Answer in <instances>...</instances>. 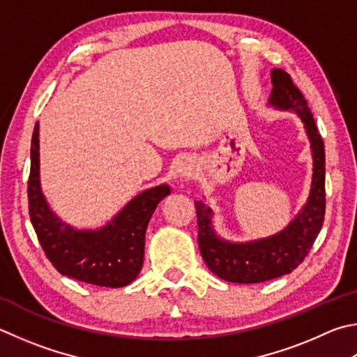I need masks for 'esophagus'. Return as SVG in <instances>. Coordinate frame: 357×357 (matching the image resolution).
Wrapping results in <instances>:
<instances>
[{"label": "esophagus", "mask_w": 357, "mask_h": 357, "mask_svg": "<svg viewBox=\"0 0 357 357\" xmlns=\"http://www.w3.org/2000/svg\"><path fill=\"white\" fill-rule=\"evenodd\" d=\"M176 174L181 179H190L195 174V162L190 158H183L176 167Z\"/></svg>", "instance_id": "esophagus-1"}]
</instances>
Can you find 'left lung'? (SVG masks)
<instances>
[{
    "label": "left lung",
    "instance_id": "8db88e82",
    "mask_svg": "<svg viewBox=\"0 0 357 357\" xmlns=\"http://www.w3.org/2000/svg\"><path fill=\"white\" fill-rule=\"evenodd\" d=\"M268 106L300 116L312 151V183L306 204L276 234L250 242H231L220 237L212 226L213 212L203 201H195L198 245L212 273L225 281L257 284L290 273L312 248L325 218V145L303 93L281 68L271 70Z\"/></svg>",
    "mask_w": 357,
    "mask_h": 357
}]
</instances>
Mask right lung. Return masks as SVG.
<instances>
[{
    "mask_svg": "<svg viewBox=\"0 0 357 357\" xmlns=\"http://www.w3.org/2000/svg\"><path fill=\"white\" fill-rule=\"evenodd\" d=\"M38 150L37 123L31 140L29 215L50 262L61 275L93 286L116 289L131 284L144 265L146 226L159 201L170 195V185L140 192L101 228L77 229L57 217L43 195Z\"/></svg>",
    "mask_w": 357,
    "mask_h": 357,
    "instance_id": "1",
    "label": "right lung"
}]
</instances>
